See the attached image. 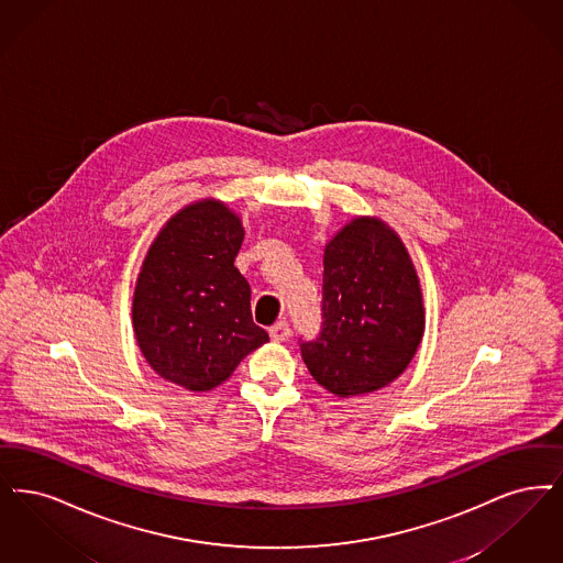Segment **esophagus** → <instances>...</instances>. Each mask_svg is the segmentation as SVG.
Listing matches in <instances>:
<instances>
[{
    "mask_svg": "<svg viewBox=\"0 0 563 563\" xmlns=\"http://www.w3.org/2000/svg\"><path fill=\"white\" fill-rule=\"evenodd\" d=\"M269 336L271 341H275V343L288 341V339H290V325H288V321H277V323L271 328Z\"/></svg>",
    "mask_w": 563,
    "mask_h": 563,
    "instance_id": "esophagus-1",
    "label": "esophagus"
}]
</instances>
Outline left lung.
Masks as SVG:
<instances>
[{
	"instance_id": "1",
	"label": "left lung",
	"mask_w": 563,
	"mask_h": 563,
	"mask_svg": "<svg viewBox=\"0 0 563 563\" xmlns=\"http://www.w3.org/2000/svg\"><path fill=\"white\" fill-rule=\"evenodd\" d=\"M321 332L300 341L302 360L339 397L378 391L415 357L424 307L412 258L387 222L360 217L323 252Z\"/></svg>"
}]
</instances>
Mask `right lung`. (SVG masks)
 I'll return each instance as SVG.
<instances>
[{"instance_id": "add662e5", "label": "right lung", "mask_w": 563, "mask_h": 563, "mask_svg": "<svg viewBox=\"0 0 563 563\" xmlns=\"http://www.w3.org/2000/svg\"><path fill=\"white\" fill-rule=\"evenodd\" d=\"M242 220L201 199L157 233L139 273L132 323L148 366L189 391L224 383L247 353L269 341L252 321L250 284L233 265Z\"/></svg>"}]
</instances>
